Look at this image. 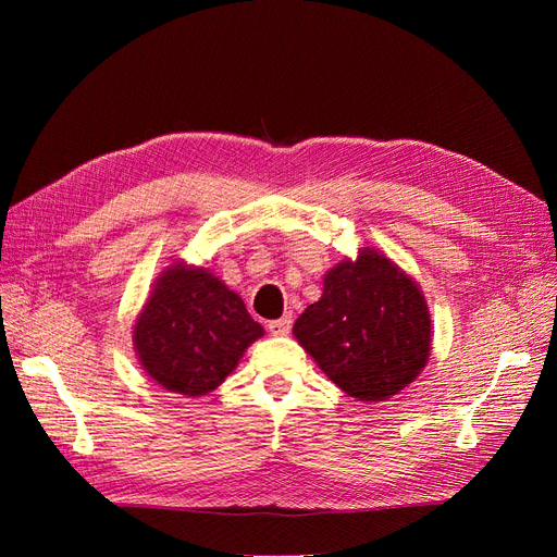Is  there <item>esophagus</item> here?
Listing matches in <instances>:
<instances>
[{
	"instance_id": "obj_1",
	"label": "esophagus",
	"mask_w": 557,
	"mask_h": 557,
	"mask_svg": "<svg viewBox=\"0 0 557 557\" xmlns=\"http://www.w3.org/2000/svg\"><path fill=\"white\" fill-rule=\"evenodd\" d=\"M290 325H294V315L286 313V315H282L280 320H271V323H269V332H271L273 336H286V334L290 332Z\"/></svg>"
}]
</instances>
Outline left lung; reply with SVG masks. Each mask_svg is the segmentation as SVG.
Returning a JSON list of instances; mask_svg holds the SVG:
<instances>
[{
  "label": "left lung",
  "mask_w": 557,
  "mask_h": 557,
  "mask_svg": "<svg viewBox=\"0 0 557 557\" xmlns=\"http://www.w3.org/2000/svg\"><path fill=\"white\" fill-rule=\"evenodd\" d=\"M294 336L357 401H386L413 384L433 345L420 284L370 246L327 271L323 296L300 313Z\"/></svg>",
  "instance_id": "obj_1"
}]
</instances>
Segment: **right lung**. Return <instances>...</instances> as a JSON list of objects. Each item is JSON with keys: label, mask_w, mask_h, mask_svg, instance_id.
Wrapping results in <instances>:
<instances>
[{"label": "right lung", "mask_w": 557, "mask_h": 557, "mask_svg": "<svg viewBox=\"0 0 557 557\" xmlns=\"http://www.w3.org/2000/svg\"><path fill=\"white\" fill-rule=\"evenodd\" d=\"M261 336L239 294L183 259L158 275L133 325L141 370L185 397L216 391Z\"/></svg>", "instance_id": "right-lung-1"}]
</instances>
